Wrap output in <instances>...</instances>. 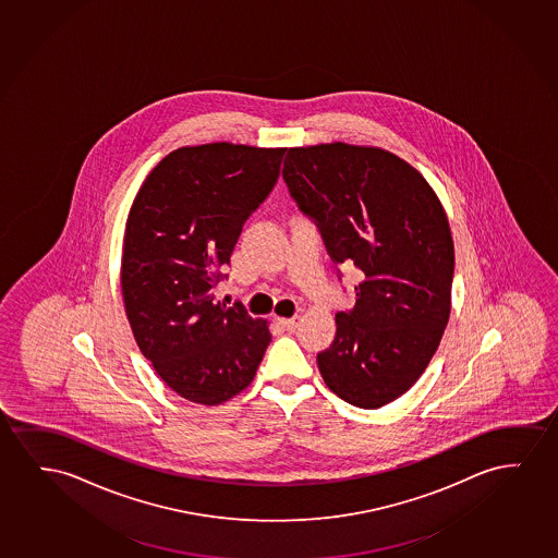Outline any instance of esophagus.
<instances>
[{
    "label": "esophagus",
    "instance_id": "esophagus-1",
    "mask_svg": "<svg viewBox=\"0 0 558 558\" xmlns=\"http://www.w3.org/2000/svg\"><path fill=\"white\" fill-rule=\"evenodd\" d=\"M300 317H289V319H279V325L283 327L284 330H294L299 327Z\"/></svg>",
    "mask_w": 558,
    "mask_h": 558
}]
</instances>
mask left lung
Returning a JSON list of instances; mask_svg holds the SVG:
<instances>
[{
  "instance_id": "1",
  "label": "left lung",
  "mask_w": 558,
  "mask_h": 558,
  "mask_svg": "<svg viewBox=\"0 0 558 558\" xmlns=\"http://www.w3.org/2000/svg\"><path fill=\"white\" fill-rule=\"evenodd\" d=\"M283 180L335 264L363 271L355 306L317 353L325 385L355 408L408 392L438 350L456 267L448 216L413 166L377 147H294Z\"/></svg>"
}]
</instances>
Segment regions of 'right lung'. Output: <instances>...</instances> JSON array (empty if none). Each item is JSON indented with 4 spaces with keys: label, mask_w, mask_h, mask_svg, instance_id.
Listing matches in <instances>:
<instances>
[{
    "label": "right lung",
    "mask_w": 558,
    "mask_h": 558,
    "mask_svg": "<svg viewBox=\"0 0 558 558\" xmlns=\"http://www.w3.org/2000/svg\"><path fill=\"white\" fill-rule=\"evenodd\" d=\"M287 149L181 147L143 181L126 221L122 296L158 377L181 398L220 405L251 385L271 332L214 287L236 239L271 193Z\"/></svg>",
    "instance_id": "add662e5"
}]
</instances>
